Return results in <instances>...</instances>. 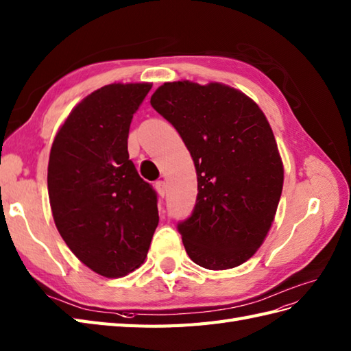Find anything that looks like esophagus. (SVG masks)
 I'll return each mask as SVG.
<instances>
[{
  "mask_svg": "<svg viewBox=\"0 0 351 351\" xmlns=\"http://www.w3.org/2000/svg\"><path fill=\"white\" fill-rule=\"evenodd\" d=\"M155 187H156V192L159 193L160 198H164L165 193H167V183L164 180H158L155 183Z\"/></svg>",
  "mask_w": 351,
  "mask_h": 351,
  "instance_id": "esophagus-1",
  "label": "esophagus"
}]
</instances>
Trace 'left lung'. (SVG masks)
<instances>
[{
    "instance_id": "obj_1",
    "label": "left lung",
    "mask_w": 351,
    "mask_h": 351,
    "mask_svg": "<svg viewBox=\"0 0 351 351\" xmlns=\"http://www.w3.org/2000/svg\"><path fill=\"white\" fill-rule=\"evenodd\" d=\"M150 104L180 134L198 177L191 217L177 225L186 253L202 268L249 261L274 221L285 169L259 106L221 83H164Z\"/></svg>"
}]
</instances>
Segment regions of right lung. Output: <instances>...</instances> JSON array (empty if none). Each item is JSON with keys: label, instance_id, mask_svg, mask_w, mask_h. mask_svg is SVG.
<instances>
[{"label": "right lung", "instance_id": "right-lung-1", "mask_svg": "<svg viewBox=\"0 0 351 351\" xmlns=\"http://www.w3.org/2000/svg\"><path fill=\"white\" fill-rule=\"evenodd\" d=\"M150 83H113L77 104L58 131L47 168L55 225L88 268L108 278L144 262L159 221L158 195L128 153L132 116Z\"/></svg>", "mask_w": 351, "mask_h": 351}]
</instances>
